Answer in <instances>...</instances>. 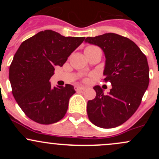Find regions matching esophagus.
Here are the masks:
<instances>
[{
    "instance_id": "obj_1",
    "label": "esophagus",
    "mask_w": 159,
    "mask_h": 159,
    "mask_svg": "<svg viewBox=\"0 0 159 159\" xmlns=\"http://www.w3.org/2000/svg\"><path fill=\"white\" fill-rule=\"evenodd\" d=\"M75 91H83V90L85 89V88L82 87V86H75Z\"/></svg>"
}]
</instances>
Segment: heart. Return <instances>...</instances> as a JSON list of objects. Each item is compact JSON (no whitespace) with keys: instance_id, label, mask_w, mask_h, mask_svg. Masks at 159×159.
<instances>
[{"instance_id":"obj_1","label":"heart","mask_w":159,"mask_h":159,"mask_svg":"<svg viewBox=\"0 0 159 159\" xmlns=\"http://www.w3.org/2000/svg\"><path fill=\"white\" fill-rule=\"evenodd\" d=\"M97 47H95V46H89V47H87L85 48V50H89V49H93V48H96Z\"/></svg>"}]
</instances>
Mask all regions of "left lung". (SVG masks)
I'll return each instance as SVG.
<instances>
[{"mask_svg": "<svg viewBox=\"0 0 159 159\" xmlns=\"http://www.w3.org/2000/svg\"><path fill=\"white\" fill-rule=\"evenodd\" d=\"M85 42L100 47L105 55V82L112 88L108 94L98 85L96 97L89 101L88 116L98 127L111 129L129 120L140 105L149 84L147 57L134 42L114 33L88 37Z\"/></svg>", "mask_w": 159, "mask_h": 159, "instance_id": "left-lung-1", "label": "left lung"}]
</instances>
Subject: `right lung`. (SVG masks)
<instances>
[{"label": "right lung", "instance_id": "1", "mask_svg": "<svg viewBox=\"0 0 159 159\" xmlns=\"http://www.w3.org/2000/svg\"><path fill=\"white\" fill-rule=\"evenodd\" d=\"M84 37H65L45 30L21 43L9 69L12 94L25 115L35 122L50 125L64 118L70 98V84L52 87L50 78L54 67L63 66Z\"/></svg>", "mask_w": 159, "mask_h": 159}]
</instances>
